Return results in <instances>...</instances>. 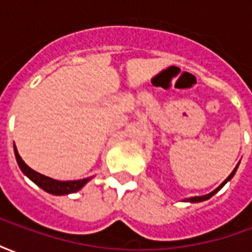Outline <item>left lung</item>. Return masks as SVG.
Returning a JSON list of instances; mask_svg holds the SVG:
<instances>
[{
	"label": "left lung",
	"instance_id": "8db88e82",
	"mask_svg": "<svg viewBox=\"0 0 252 252\" xmlns=\"http://www.w3.org/2000/svg\"><path fill=\"white\" fill-rule=\"evenodd\" d=\"M239 166V164H238ZM238 166H236V167H235V169H233V171L232 173H231V174L228 175V178L225 181H224V182H222L221 185L219 186V188H217V189H215L213 190V191H211V193H209V194H205V195H198V197H190V198H186V200H184V201H189V202H201V201H205V200H208V198H211L212 195H215L217 193V191H219V190L221 189L222 186L225 185V184H227L228 181L231 180V178H232L233 175H235V173H236V170H238Z\"/></svg>",
	"mask_w": 252,
	"mask_h": 252
}]
</instances>
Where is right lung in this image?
<instances>
[{
	"mask_svg": "<svg viewBox=\"0 0 252 252\" xmlns=\"http://www.w3.org/2000/svg\"><path fill=\"white\" fill-rule=\"evenodd\" d=\"M14 155H16V160H17V163H19L21 171H23L32 182H35L39 188H41L43 190H46L47 193H51V194L63 195L70 194V193H75L78 190L82 189L83 186L86 185L89 181L92 180V178H83V180L78 181L52 180L50 177H46V175H43L40 174V173L35 171V170H32L28 164H25V162L21 159L19 153H17L16 146H14Z\"/></svg>",
	"mask_w": 252,
	"mask_h": 252,
	"instance_id": "obj_1",
	"label": "right lung"
}]
</instances>
